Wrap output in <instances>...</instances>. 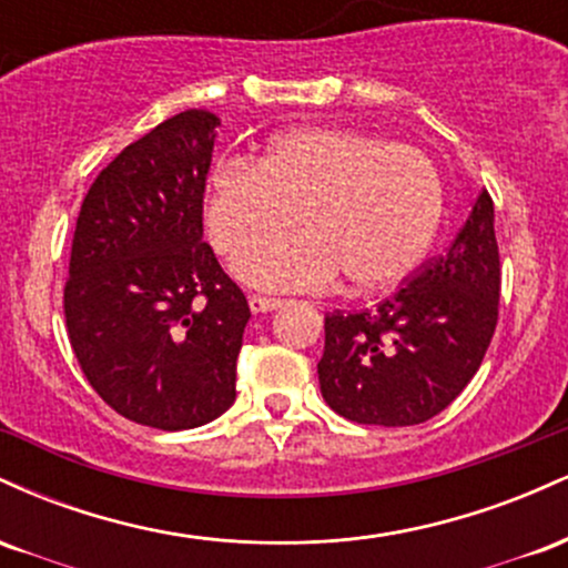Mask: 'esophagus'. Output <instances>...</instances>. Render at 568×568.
Masks as SVG:
<instances>
[{"instance_id":"34e87169","label":"esophagus","mask_w":568,"mask_h":568,"mask_svg":"<svg viewBox=\"0 0 568 568\" xmlns=\"http://www.w3.org/2000/svg\"><path fill=\"white\" fill-rule=\"evenodd\" d=\"M247 304H251L253 312H272V310H277V306H283V298L251 296V298H247Z\"/></svg>"}]
</instances>
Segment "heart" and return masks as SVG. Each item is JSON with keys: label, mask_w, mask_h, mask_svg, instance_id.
<instances>
[{"label": "heart", "mask_w": 568, "mask_h": 568, "mask_svg": "<svg viewBox=\"0 0 568 568\" xmlns=\"http://www.w3.org/2000/svg\"><path fill=\"white\" fill-rule=\"evenodd\" d=\"M443 211L429 154L352 128H291L258 162L226 158L207 175L213 245L234 253L247 244L234 272L266 291H321L342 272L352 288H393L427 258ZM296 212L304 233L263 240L287 231Z\"/></svg>", "instance_id": "b5f03b06"}]
</instances>
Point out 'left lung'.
I'll return each instance as SVG.
<instances>
[{
    "instance_id": "obj_1",
    "label": "left lung",
    "mask_w": 568,
    "mask_h": 568,
    "mask_svg": "<svg viewBox=\"0 0 568 568\" xmlns=\"http://www.w3.org/2000/svg\"><path fill=\"white\" fill-rule=\"evenodd\" d=\"M499 285L494 202L484 189L452 247L422 264L400 291L374 310L325 315L317 363L325 403L357 425L433 419L484 363Z\"/></svg>"
}]
</instances>
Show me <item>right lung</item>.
<instances>
[{"label":"right lung","mask_w":568,"mask_h":568,"mask_svg":"<svg viewBox=\"0 0 568 568\" xmlns=\"http://www.w3.org/2000/svg\"><path fill=\"white\" fill-rule=\"evenodd\" d=\"M219 116L160 122L88 189L63 288L69 342L90 387L135 425L192 429L234 403L251 310L202 243Z\"/></svg>","instance_id":"add662e5"}]
</instances>
